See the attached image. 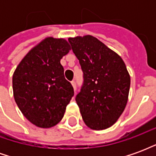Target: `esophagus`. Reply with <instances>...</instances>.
<instances>
[{"instance_id":"34e87169","label":"esophagus","mask_w":156,"mask_h":156,"mask_svg":"<svg viewBox=\"0 0 156 156\" xmlns=\"http://www.w3.org/2000/svg\"><path fill=\"white\" fill-rule=\"evenodd\" d=\"M72 85H73V88H74V90H76V82L74 81V80H73V81L71 82Z\"/></svg>"}]
</instances>
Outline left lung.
I'll return each mask as SVG.
<instances>
[{
	"label": "left lung",
	"mask_w": 156,
	"mask_h": 156,
	"mask_svg": "<svg viewBox=\"0 0 156 156\" xmlns=\"http://www.w3.org/2000/svg\"><path fill=\"white\" fill-rule=\"evenodd\" d=\"M83 73L80 92L76 95L82 118L92 129L115 124L124 112L130 77L123 59L90 35L68 38Z\"/></svg>",
	"instance_id": "obj_1"
}]
</instances>
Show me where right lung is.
<instances>
[{
	"label": "right lung",
	"mask_w": 156,
	"mask_h": 156,
	"mask_svg": "<svg viewBox=\"0 0 156 156\" xmlns=\"http://www.w3.org/2000/svg\"><path fill=\"white\" fill-rule=\"evenodd\" d=\"M70 49L64 39L48 37L26 55L14 72L16 103L23 115L37 127L51 128L58 124L74 95L60 63Z\"/></svg>",
	"instance_id": "right-lung-1"
}]
</instances>
